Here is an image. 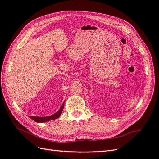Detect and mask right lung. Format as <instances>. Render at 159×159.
<instances>
[{"label": "right lung", "instance_id": "right-lung-1", "mask_svg": "<svg viewBox=\"0 0 159 159\" xmlns=\"http://www.w3.org/2000/svg\"><path fill=\"white\" fill-rule=\"evenodd\" d=\"M64 103L62 104L61 107H60V109L54 113V115H51V116H48V117H35V116H29V117L30 119H32L33 121H34L35 122H38V123H42V122H46V121H51V120H54V119H56L57 118H58L62 112V110H63L64 109Z\"/></svg>", "mask_w": 159, "mask_h": 159}]
</instances>
